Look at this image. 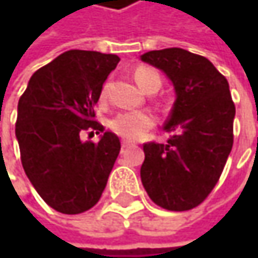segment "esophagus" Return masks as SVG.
<instances>
[{
  "mask_svg": "<svg viewBox=\"0 0 258 258\" xmlns=\"http://www.w3.org/2000/svg\"><path fill=\"white\" fill-rule=\"evenodd\" d=\"M131 146V143L130 142H127V140H124L122 142V149H127V148H130Z\"/></svg>",
  "mask_w": 258,
  "mask_h": 258,
  "instance_id": "esophagus-1",
  "label": "esophagus"
}]
</instances>
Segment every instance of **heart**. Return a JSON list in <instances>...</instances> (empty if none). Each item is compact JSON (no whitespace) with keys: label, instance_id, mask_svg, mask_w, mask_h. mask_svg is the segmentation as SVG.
Listing matches in <instances>:
<instances>
[{"label":"heart","instance_id":"1","mask_svg":"<svg viewBox=\"0 0 258 258\" xmlns=\"http://www.w3.org/2000/svg\"><path fill=\"white\" fill-rule=\"evenodd\" d=\"M134 79L139 83V86L146 91V92H155L160 89L163 80L161 76L149 69V67H137L134 70ZM101 95H106V86L101 91ZM155 121L154 116L148 112L143 110H131V112H121L118 115H115L110 121V128L113 133H116L118 136L127 139V140H137L140 139L148 130L154 127Z\"/></svg>","mask_w":258,"mask_h":258}]
</instances>
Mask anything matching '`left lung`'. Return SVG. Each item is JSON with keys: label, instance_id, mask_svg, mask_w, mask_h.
<instances>
[{"label": "left lung", "instance_id": "left-lung-1", "mask_svg": "<svg viewBox=\"0 0 258 258\" xmlns=\"http://www.w3.org/2000/svg\"><path fill=\"white\" fill-rule=\"evenodd\" d=\"M142 61L163 70L176 91L164 125L169 140L143 145L142 183L163 209L189 211L211 194L232 151L236 109L229 82L208 58L179 47L146 52Z\"/></svg>", "mask_w": 258, "mask_h": 258}]
</instances>
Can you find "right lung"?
Returning a JSON list of instances; mask_svg holds the SVG:
<instances>
[{"mask_svg":"<svg viewBox=\"0 0 258 258\" xmlns=\"http://www.w3.org/2000/svg\"><path fill=\"white\" fill-rule=\"evenodd\" d=\"M119 56L67 50L38 69L19 98L16 137L28 179L55 211L76 215L95 206L121 151L118 136L95 121L103 83ZM82 131L103 132L82 142Z\"/></svg>","mask_w":258,"mask_h":258,"instance_id":"obj_1","label":"right lung"}]
</instances>
